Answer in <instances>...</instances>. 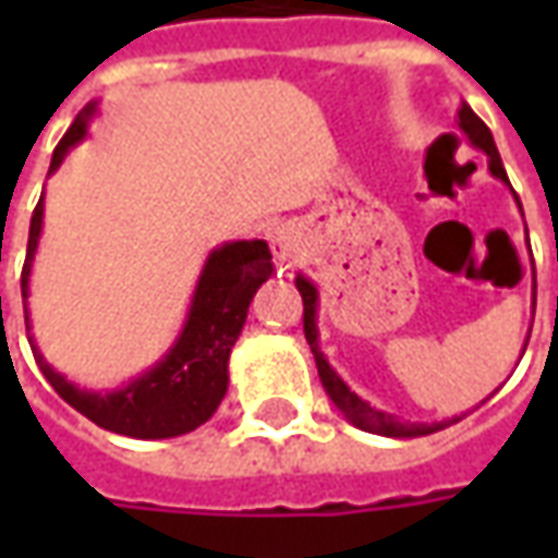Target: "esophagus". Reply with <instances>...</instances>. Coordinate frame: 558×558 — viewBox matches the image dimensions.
Segmentation results:
<instances>
[{
  "mask_svg": "<svg viewBox=\"0 0 558 558\" xmlns=\"http://www.w3.org/2000/svg\"><path fill=\"white\" fill-rule=\"evenodd\" d=\"M271 251H275V259L278 263H290L295 256V232L290 227H278L271 232Z\"/></svg>",
  "mask_w": 558,
  "mask_h": 558,
  "instance_id": "obj_1",
  "label": "esophagus"
}]
</instances>
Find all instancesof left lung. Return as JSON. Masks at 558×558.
I'll use <instances>...</instances> for the list:
<instances>
[{
  "label": "left lung",
  "mask_w": 558,
  "mask_h": 558,
  "mask_svg": "<svg viewBox=\"0 0 558 558\" xmlns=\"http://www.w3.org/2000/svg\"><path fill=\"white\" fill-rule=\"evenodd\" d=\"M457 119H460L457 125H460V131H463V134L472 140V146H478L487 151L493 175H496V179H502V182H508V175H505V167H502V158H499L496 143H493L490 128L484 125L478 116L469 110L466 104L460 107ZM451 137H454V134H451ZM517 203H520V199H517ZM295 287H299V292H302L304 338H307V343H311V352H314L316 371H319V383H323V388H326L328 398L335 400V407H338V410L343 412V415H347V418H350L355 427H362V430H367V433H379V436H427V433H436V430H442V427H448V424H454L457 418L442 421V424H403V421H398L395 415H386V412L374 410L371 403H364L362 398H355L350 388L343 386V379H340V376L335 374L331 367H328L326 355L319 352V343H316V323H314L316 290H314V283L304 278H295Z\"/></svg>",
  "instance_id": "8db88e82"
}]
</instances>
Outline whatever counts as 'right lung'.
Returning <instances> with one entry per match:
<instances>
[{"instance_id":"right-lung-1","label":"right lung","mask_w":558,"mask_h":558,"mask_svg":"<svg viewBox=\"0 0 558 558\" xmlns=\"http://www.w3.org/2000/svg\"><path fill=\"white\" fill-rule=\"evenodd\" d=\"M89 113L92 107H86L74 119V125L68 128L65 137L59 140L50 170L62 163L68 148L83 140ZM41 215L44 203L38 199V206L32 211L26 263H23V275H20L23 299H26V287H29L32 254H35L38 235H41ZM268 278H271V251L266 242H259V239L232 242L215 251L199 275L191 316H187V326H184L179 343L155 371H148L146 376H140L131 386L113 391V395L80 391L65 383V376L53 374V367L44 362L41 352L32 350V355L41 367V374L47 376V383L56 388V395L104 430L137 436V439L182 436V433H191L199 424H206L227 395V362H230L232 343L242 335L254 292Z\"/></svg>"}]
</instances>
